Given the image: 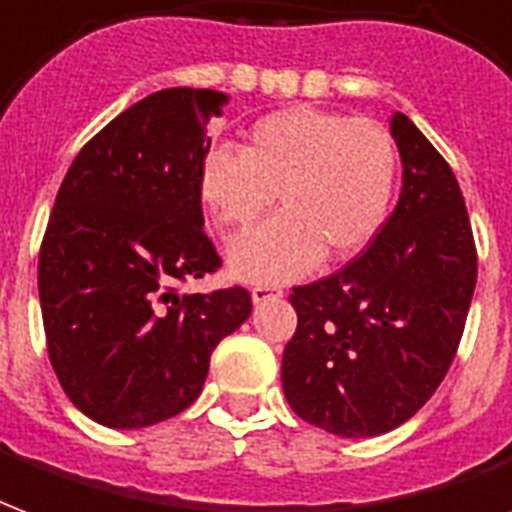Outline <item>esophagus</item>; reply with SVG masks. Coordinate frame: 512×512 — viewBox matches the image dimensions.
Wrapping results in <instances>:
<instances>
[{"label": "esophagus", "mask_w": 512, "mask_h": 512, "mask_svg": "<svg viewBox=\"0 0 512 512\" xmlns=\"http://www.w3.org/2000/svg\"><path fill=\"white\" fill-rule=\"evenodd\" d=\"M282 290H279V287H274V285H257V287H252V301H255V304H263V301H274V298H282Z\"/></svg>", "instance_id": "obj_1"}]
</instances>
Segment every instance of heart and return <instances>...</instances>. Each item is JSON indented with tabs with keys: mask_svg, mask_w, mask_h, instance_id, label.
<instances>
[{
	"mask_svg": "<svg viewBox=\"0 0 512 512\" xmlns=\"http://www.w3.org/2000/svg\"><path fill=\"white\" fill-rule=\"evenodd\" d=\"M399 146L372 119L287 108L255 121L241 154L211 149L200 162L203 206L225 233H244L274 195L282 214L230 246V271L276 285L372 244L391 214Z\"/></svg>",
	"mask_w": 512,
	"mask_h": 512,
	"instance_id": "heart-1",
	"label": "heart"
}]
</instances>
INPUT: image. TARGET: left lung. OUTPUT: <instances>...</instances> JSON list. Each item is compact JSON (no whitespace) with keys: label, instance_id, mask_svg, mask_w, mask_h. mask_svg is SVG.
<instances>
[{"label":"left lung","instance_id":"1","mask_svg":"<svg viewBox=\"0 0 512 512\" xmlns=\"http://www.w3.org/2000/svg\"><path fill=\"white\" fill-rule=\"evenodd\" d=\"M404 165L388 222L342 271L293 287L298 314L282 388L298 418L339 437H377L431 399L456 358L478 249L453 170L404 113Z\"/></svg>","mask_w":512,"mask_h":512}]
</instances>
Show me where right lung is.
Listing matches in <instances>:
<instances>
[{
    "instance_id": "right-lung-1",
    "label": "right lung",
    "mask_w": 512,
    "mask_h": 512,
    "mask_svg": "<svg viewBox=\"0 0 512 512\" xmlns=\"http://www.w3.org/2000/svg\"><path fill=\"white\" fill-rule=\"evenodd\" d=\"M227 100L149 94L78 151L56 192L37 263L48 358L67 399L108 429L187 410L214 347L252 312L246 287L181 293L222 266L198 176Z\"/></svg>"
}]
</instances>
